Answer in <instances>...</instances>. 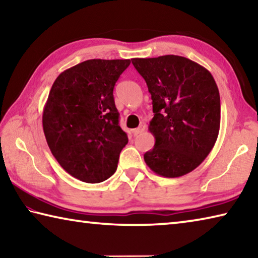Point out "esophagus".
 <instances>
[{"label": "esophagus", "mask_w": 258, "mask_h": 258, "mask_svg": "<svg viewBox=\"0 0 258 258\" xmlns=\"http://www.w3.org/2000/svg\"><path fill=\"white\" fill-rule=\"evenodd\" d=\"M143 131H145V126L143 125H141L140 126V127H138V128H134L133 131H132V133L134 134V135H138V134H141Z\"/></svg>", "instance_id": "1"}]
</instances>
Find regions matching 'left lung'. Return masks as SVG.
Segmentation results:
<instances>
[{
  "label": "left lung",
  "instance_id": "8db88e82",
  "mask_svg": "<svg viewBox=\"0 0 258 258\" xmlns=\"http://www.w3.org/2000/svg\"><path fill=\"white\" fill-rule=\"evenodd\" d=\"M147 83L154 118L149 131L155 146L145 154L152 172L180 177L197 168L215 145L221 123V100L206 68L184 56L134 58Z\"/></svg>",
  "mask_w": 258,
  "mask_h": 258
}]
</instances>
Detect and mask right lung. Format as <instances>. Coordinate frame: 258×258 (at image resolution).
<instances>
[{"mask_svg": "<svg viewBox=\"0 0 258 258\" xmlns=\"http://www.w3.org/2000/svg\"><path fill=\"white\" fill-rule=\"evenodd\" d=\"M131 60H86L62 72L43 109V131L64 171L86 183L115 173L127 135L118 125L113 87Z\"/></svg>", "mask_w": 258, "mask_h": 258, "instance_id": "1", "label": "right lung"}]
</instances>
